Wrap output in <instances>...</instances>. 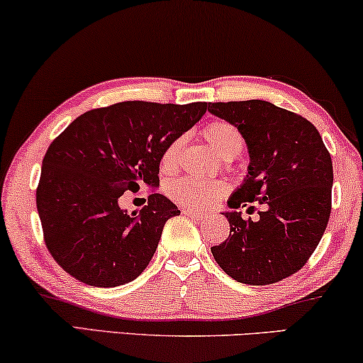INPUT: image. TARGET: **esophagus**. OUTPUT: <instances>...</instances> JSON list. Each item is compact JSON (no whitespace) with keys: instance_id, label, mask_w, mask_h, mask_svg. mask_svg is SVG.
I'll return each instance as SVG.
<instances>
[{"instance_id":"34e87169","label":"esophagus","mask_w":363,"mask_h":363,"mask_svg":"<svg viewBox=\"0 0 363 363\" xmlns=\"http://www.w3.org/2000/svg\"><path fill=\"white\" fill-rule=\"evenodd\" d=\"M183 215H186V216H191V218H196V220H200V218L205 216V215H203L201 211L190 210V208H185V210H183Z\"/></svg>"}]
</instances>
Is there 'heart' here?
I'll return each instance as SVG.
<instances>
[{
    "label": "heart",
    "mask_w": 363,
    "mask_h": 363,
    "mask_svg": "<svg viewBox=\"0 0 363 363\" xmlns=\"http://www.w3.org/2000/svg\"><path fill=\"white\" fill-rule=\"evenodd\" d=\"M203 135L213 150L223 158H233L241 152L242 137L238 128L230 122L216 121L203 128ZM183 147V137H178L168 143L162 153L160 167L163 172H173L178 165ZM226 185L220 180H203V178L185 177L168 185V195L180 206L190 210H203L220 200L226 193Z\"/></svg>",
    "instance_id": "1"
}]
</instances>
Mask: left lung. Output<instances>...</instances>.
Returning a JSON list of instances; mask_svg holds the SVG:
<instances>
[{
	"label": "left lung",
	"mask_w": 363,
	"mask_h": 363,
	"mask_svg": "<svg viewBox=\"0 0 363 363\" xmlns=\"http://www.w3.org/2000/svg\"><path fill=\"white\" fill-rule=\"evenodd\" d=\"M245 138L247 175L228 200L230 236L211 252L228 276L242 284L266 286L306 264L330 216V153L307 118L266 101L208 104ZM265 205L257 222L242 220L240 206ZM251 208V206H250Z\"/></svg>",
	"instance_id": "left-lung-1"
}]
</instances>
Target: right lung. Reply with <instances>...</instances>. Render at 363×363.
<instances>
[{
  "mask_svg": "<svg viewBox=\"0 0 363 363\" xmlns=\"http://www.w3.org/2000/svg\"><path fill=\"white\" fill-rule=\"evenodd\" d=\"M206 102L142 101L94 108L49 145L36 191L44 241L64 271L84 284L116 287L138 277L155 255L165 223L180 210L153 191L128 215L127 190L160 185L168 143L205 116Z\"/></svg>",
  "mask_w": 363,
  "mask_h": 363,
  "instance_id": "1",
  "label": "right lung"
}]
</instances>
